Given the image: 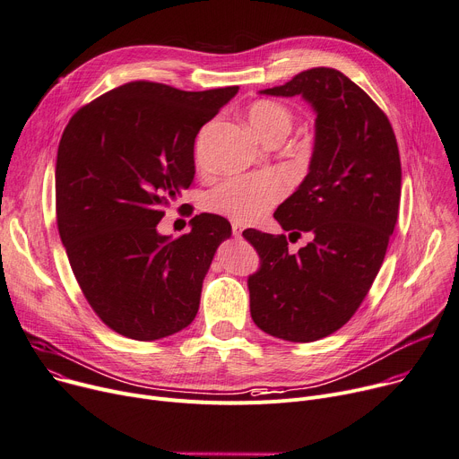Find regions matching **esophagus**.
<instances>
[{
    "instance_id": "obj_1",
    "label": "esophagus",
    "mask_w": 459,
    "mask_h": 459,
    "mask_svg": "<svg viewBox=\"0 0 459 459\" xmlns=\"http://www.w3.org/2000/svg\"><path fill=\"white\" fill-rule=\"evenodd\" d=\"M242 230H244V226H242L240 222H233V224H231V231H233V235H235V237H240Z\"/></svg>"
}]
</instances>
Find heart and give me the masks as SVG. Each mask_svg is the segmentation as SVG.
I'll return each mask as SVG.
<instances>
[{
    "instance_id": "heart-1",
    "label": "heart",
    "mask_w": 459,
    "mask_h": 459,
    "mask_svg": "<svg viewBox=\"0 0 459 459\" xmlns=\"http://www.w3.org/2000/svg\"><path fill=\"white\" fill-rule=\"evenodd\" d=\"M252 130L264 141H283L294 125L292 112L275 100H257L246 112ZM204 137L198 139L196 156H202ZM285 195V184L277 176L261 174L231 178L207 195V207L237 222L250 224L263 219Z\"/></svg>"
}]
</instances>
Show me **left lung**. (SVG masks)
Returning <instances> with one entry per match:
<instances>
[{
    "mask_svg": "<svg viewBox=\"0 0 459 459\" xmlns=\"http://www.w3.org/2000/svg\"><path fill=\"white\" fill-rule=\"evenodd\" d=\"M261 93L299 95L316 114L308 172L273 213L290 240L310 242L289 254L285 235L242 231L259 255L252 320L305 343L345 325L373 285L399 215V147L385 114L338 69L312 67Z\"/></svg>",
    "mask_w": 459,
    "mask_h": 459,
    "instance_id": "left-lung-1",
    "label": "left lung"
}]
</instances>
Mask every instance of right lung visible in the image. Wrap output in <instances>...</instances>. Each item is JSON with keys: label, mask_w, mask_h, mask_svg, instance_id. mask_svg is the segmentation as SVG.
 <instances>
[{"label": "right lung", "mask_w": 459, "mask_h": 459, "mask_svg": "<svg viewBox=\"0 0 459 459\" xmlns=\"http://www.w3.org/2000/svg\"><path fill=\"white\" fill-rule=\"evenodd\" d=\"M238 91L135 81L67 123L56 154V224L84 298L116 333L152 342L186 329L226 219L200 213L178 238L158 222L195 178V137Z\"/></svg>", "instance_id": "1"}]
</instances>
